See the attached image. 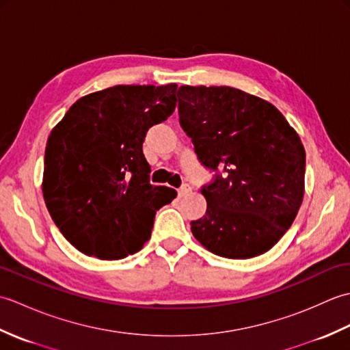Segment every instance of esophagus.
<instances>
[{
    "label": "esophagus",
    "instance_id": "obj_1",
    "mask_svg": "<svg viewBox=\"0 0 350 350\" xmlns=\"http://www.w3.org/2000/svg\"><path fill=\"white\" fill-rule=\"evenodd\" d=\"M191 192V187L189 185H182V187L177 189V194H179V197H185V196H188Z\"/></svg>",
    "mask_w": 350,
    "mask_h": 350
}]
</instances>
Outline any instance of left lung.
<instances>
[{
	"label": "left lung",
	"instance_id": "8db88e82",
	"mask_svg": "<svg viewBox=\"0 0 350 350\" xmlns=\"http://www.w3.org/2000/svg\"><path fill=\"white\" fill-rule=\"evenodd\" d=\"M179 122L203 165L224 170L203 187L191 232L226 258L269 251L292 226L306 191V150L271 102L233 87L182 85Z\"/></svg>",
	"mask_w": 350,
	"mask_h": 350
}]
</instances>
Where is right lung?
Listing matches in <instances>:
<instances>
[{
	"mask_svg": "<svg viewBox=\"0 0 350 350\" xmlns=\"http://www.w3.org/2000/svg\"><path fill=\"white\" fill-rule=\"evenodd\" d=\"M177 84L116 85L78 99L44 150L42 191L63 236L85 256L118 260L150 239L177 192L148 183L143 141L174 113Z\"/></svg>",
	"mask_w": 350,
	"mask_h": 350,
	"instance_id": "right-lung-1",
	"label": "right lung"
}]
</instances>
